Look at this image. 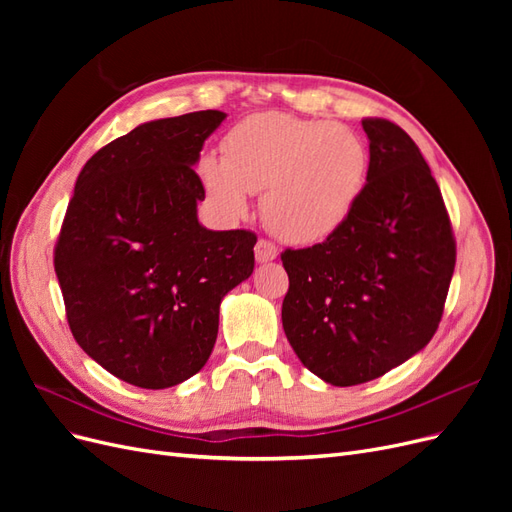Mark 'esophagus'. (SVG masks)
<instances>
[{
	"label": "esophagus",
	"mask_w": 512,
	"mask_h": 512,
	"mask_svg": "<svg viewBox=\"0 0 512 512\" xmlns=\"http://www.w3.org/2000/svg\"><path fill=\"white\" fill-rule=\"evenodd\" d=\"M254 254H256L258 262H271V260L277 258V254H280V252H277V247L271 241L260 239L254 247Z\"/></svg>",
	"instance_id": "1"
}]
</instances>
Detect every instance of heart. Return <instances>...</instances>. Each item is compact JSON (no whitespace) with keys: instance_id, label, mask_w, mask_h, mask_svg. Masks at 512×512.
Wrapping results in <instances>:
<instances>
[{"instance_id":"obj_1","label":"heart","mask_w":512,"mask_h":512,"mask_svg":"<svg viewBox=\"0 0 512 512\" xmlns=\"http://www.w3.org/2000/svg\"><path fill=\"white\" fill-rule=\"evenodd\" d=\"M222 149L224 158L205 153L196 166L213 207L237 220L262 192V218L288 243L337 235L367 188L369 149L342 123L256 113L228 130Z\"/></svg>"}]
</instances>
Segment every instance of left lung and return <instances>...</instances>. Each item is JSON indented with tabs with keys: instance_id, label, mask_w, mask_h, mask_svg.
<instances>
[{
	"instance_id": "1",
	"label": "left lung",
	"mask_w": 512,
	"mask_h": 512,
	"mask_svg": "<svg viewBox=\"0 0 512 512\" xmlns=\"http://www.w3.org/2000/svg\"><path fill=\"white\" fill-rule=\"evenodd\" d=\"M369 179L348 224L282 254V324L299 361L333 386L384 376L436 333L455 239L421 149L395 123L363 119Z\"/></svg>"
}]
</instances>
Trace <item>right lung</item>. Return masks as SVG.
<instances>
[{
  "label": "right lung",
  "mask_w": 512,
  "mask_h": 512,
  "mask_svg": "<svg viewBox=\"0 0 512 512\" xmlns=\"http://www.w3.org/2000/svg\"><path fill=\"white\" fill-rule=\"evenodd\" d=\"M224 119H156L108 143L83 166L61 226L55 273L72 335L141 389L205 367L222 299L254 271V232L198 222L205 190L194 166Z\"/></svg>",
  "instance_id": "right-lung-1"
}]
</instances>
